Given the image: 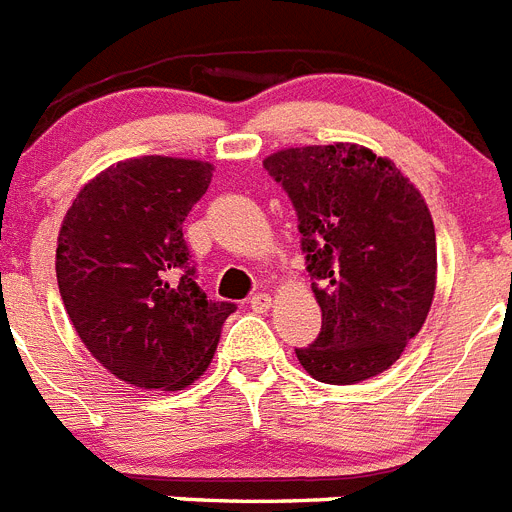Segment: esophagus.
I'll return each instance as SVG.
<instances>
[{
	"label": "esophagus",
	"instance_id": "34e87169",
	"mask_svg": "<svg viewBox=\"0 0 512 512\" xmlns=\"http://www.w3.org/2000/svg\"><path fill=\"white\" fill-rule=\"evenodd\" d=\"M251 308L256 310V313H264V310L272 308V295L269 292H256V295H251Z\"/></svg>",
	"mask_w": 512,
	"mask_h": 512
}]
</instances>
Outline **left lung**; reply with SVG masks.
<instances>
[{
	"mask_svg": "<svg viewBox=\"0 0 512 512\" xmlns=\"http://www.w3.org/2000/svg\"><path fill=\"white\" fill-rule=\"evenodd\" d=\"M298 214L321 334L295 349L316 381L352 386L399 360L430 313L438 248L430 209L391 160L357 144L264 160Z\"/></svg>",
	"mask_w": 512,
	"mask_h": 512,
	"instance_id": "obj_1",
	"label": "left lung"
}]
</instances>
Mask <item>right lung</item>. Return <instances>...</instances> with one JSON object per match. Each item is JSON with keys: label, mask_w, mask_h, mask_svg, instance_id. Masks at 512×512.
<instances>
[{"label": "right lung", "mask_w": 512, "mask_h": 512, "mask_svg": "<svg viewBox=\"0 0 512 512\" xmlns=\"http://www.w3.org/2000/svg\"><path fill=\"white\" fill-rule=\"evenodd\" d=\"M212 165L144 155L85 183L61 222L56 279L90 355L137 388L181 391L207 370L235 303L209 300L183 220Z\"/></svg>", "instance_id": "add662e5"}]
</instances>
